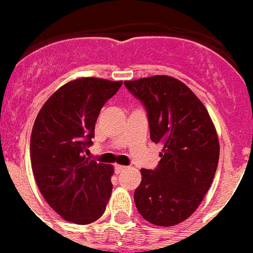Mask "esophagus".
<instances>
[{
	"mask_svg": "<svg viewBox=\"0 0 253 253\" xmlns=\"http://www.w3.org/2000/svg\"><path fill=\"white\" fill-rule=\"evenodd\" d=\"M126 169H128V167H125V166L116 165V166H115V172H116V173H121V172H124V171Z\"/></svg>",
	"mask_w": 253,
	"mask_h": 253,
	"instance_id": "esophagus-1",
	"label": "esophagus"
}]
</instances>
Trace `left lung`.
<instances>
[{
	"instance_id": "obj_1",
	"label": "left lung",
	"mask_w": 253,
	"mask_h": 253,
	"mask_svg": "<svg viewBox=\"0 0 253 253\" xmlns=\"http://www.w3.org/2000/svg\"><path fill=\"white\" fill-rule=\"evenodd\" d=\"M147 111L150 138L162 143L155 169H141L137 210L153 225L169 227L195 213L209 191L219 141L209 112L191 88L169 76L125 81Z\"/></svg>"
}]
</instances>
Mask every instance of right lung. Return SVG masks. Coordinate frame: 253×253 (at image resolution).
<instances>
[{"mask_svg":"<svg viewBox=\"0 0 253 253\" xmlns=\"http://www.w3.org/2000/svg\"><path fill=\"white\" fill-rule=\"evenodd\" d=\"M121 84L94 77L70 81L36 116L30 142L32 172L48 205L65 221L88 225L106 210L114 167L86 154L99 112Z\"/></svg>","mask_w":253,"mask_h":253,"instance_id":"right-lung-1","label":"right lung"}]
</instances>
